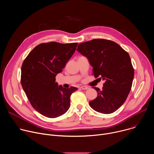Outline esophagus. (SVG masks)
Instances as JSON below:
<instances>
[{
	"mask_svg": "<svg viewBox=\"0 0 154 154\" xmlns=\"http://www.w3.org/2000/svg\"><path fill=\"white\" fill-rule=\"evenodd\" d=\"M80 88H81L82 90H88V89L89 88L88 87V86H82Z\"/></svg>",
	"mask_w": 154,
	"mask_h": 154,
	"instance_id": "1",
	"label": "esophagus"
}]
</instances>
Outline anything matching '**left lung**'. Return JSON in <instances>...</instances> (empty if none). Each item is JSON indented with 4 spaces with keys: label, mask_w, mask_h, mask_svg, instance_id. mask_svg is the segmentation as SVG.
<instances>
[{
    "label": "left lung",
    "mask_w": 154,
    "mask_h": 154,
    "mask_svg": "<svg viewBox=\"0 0 154 154\" xmlns=\"http://www.w3.org/2000/svg\"><path fill=\"white\" fill-rule=\"evenodd\" d=\"M77 51L92 66L96 78L105 80L102 90L93 87L97 97L89 102L95 111L110 114L125 101L132 85L134 69L128 54L115 42L94 39L82 42Z\"/></svg>",
    "instance_id": "obj_1"
}]
</instances>
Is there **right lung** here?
<instances>
[{"mask_svg": "<svg viewBox=\"0 0 154 154\" xmlns=\"http://www.w3.org/2000/svg\"><path fill=\"white\" fill-rule=\"evenodd\" d=\"M77 45L57 42L40 44L29 53L22 65V86L32 106L43 116L57 118L70 107L71 95L77 88L58 86L55 77L62 72Z\"/></svg>", "mask_w": 154, "mask_h": 154, "instance_id": "right-lung-1", "label": "right lung"}]
</instances>
